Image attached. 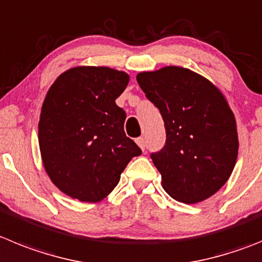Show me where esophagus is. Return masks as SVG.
<instances>
[{"mask_svg": "<svg viewBox=\"0 0 262 262\" xmlns=\"http://www.w3.org/2000/svg\"><path fill=\"white\" fill-rule=\"evenodd\" d=\"M136 143H138V145L141 148V149L145 150V139L138 138V139H136Z\"/></svg>", "mask_w": 262, "mask_h": 262, "instance_id": "obj_1", "label": "esophagus"}]
</instances>
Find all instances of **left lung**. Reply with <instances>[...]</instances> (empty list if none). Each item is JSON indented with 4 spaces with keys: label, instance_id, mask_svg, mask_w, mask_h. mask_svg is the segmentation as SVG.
Listing matches in <instances>:
<instances>
[{
    "label": "left lung",
    "instance_id": "obj_1",
    "mask_svg": "<svg viewBox=\"0 0 262 262\" xmlns=\"http://www.w3.org/2000/svg\"><path fill=\"white\" fill-rule=\"evenodd\" d=\"M136 80L165 122L164 148L150 153L165 191L184 204L214 195L230 178L239 147L234 114L224 95L183 67L140 73Z\"/></svg>",
    "mask_w": 262,
    "mask_h": 262
}]
</instances>
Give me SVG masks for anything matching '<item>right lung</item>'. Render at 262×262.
<instances>
[{
	"mask_svg": "<svg viewBox=\"0 0 262 262\" xmlns=\"http://www.w3.org/2000/svg\"><path fill=\"white\" fill-rule=\"evenodd\" d=\"M128 75L109 67H74L53 83L41 107L38 144L52 182L70 198L100 201L141 149L124 134L115 98Z\"/></svg>",
	"mask_w": 262,
	"mask_h": 262,
	"instance_id": "add662e5",
	"label": "right lung"
}]
</instances>
